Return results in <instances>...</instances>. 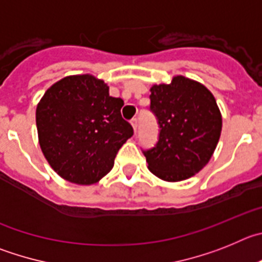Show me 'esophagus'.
Returning a JSON list of instances; mask_svg holds the SVG:
<instances>
[{
    "label": "esophagus",
    "instance_id": "esophagus-1",
    "mask_svg": "<svg viewBox=\"0 0 262 262\" xmlns=\"http://www.w3.org/2000/svg\"><path fill=\"white\" fill-rule=\"evenodd\" d=\"M130 124H132V126H133L134 133H136V132H137V126H138V121H137V119H132L130 120Z\"/></svg>",
    "mask_w": 262,
    "mask_h": 262
}]
</instances>
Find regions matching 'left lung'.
<instances>
[{
	"label": "left lung",
	"mask_w": 262,
	"mask_h": 262,
	"mask_svg": "<svg viewBox=\"0 0 262 262\" xmlns=\"http://www.w3.org/2000/svg\"><path fill=\"white\" fill-rule=\"evenodd\" d=\"M150 110L159 124V141L145 151L147 168L169 183L201 171L218 145L222 115L202 83L176 75L171 83L152 84Z\"/></svg>",
	"instance_id": "1"
}]
</instances>
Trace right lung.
I'll return each mask as SVG.
<instances>
[{"instance_id": "right-lung-1", "label": "right lung", "mask_w": 262, "mask_h": 262, "mask_svg": "<svg viewBox=\"0 0 262 262\" xmlns=\"http://www.w3.org/2000/svg\"><path fill=\"white\" fill-rule=\"evenodd\" d=\"M124 100L110 96L91 74L68 75L52 84L36 107L39 145L63 180L98 183L112 169L117 151L133 136L121 117Z\"/></svg>"}]
</instances>
